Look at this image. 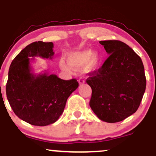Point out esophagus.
Masks as SVG:
<instances>
[{
	"mask_svg": "<svg viewBox=\"0 0 156 156\" xmlns=\"http://www.w3.org/2000/svg\"><path fill=\"white\" fill-rule=\"evenodd\" d=\"M78 82H79L80 84H83L85 83V79H84L83 78H80L79 79H78Z\"/></svg>",
	"mask_w": 156,
	"mask_h": 156,
	"instance_id": "esophagus-1",
	"label": "esophagus"
}]
</instances>
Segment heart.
<instances>
[{
  "mask_svg": "<svg viewBox=\"0 0 156 156\" xmlns=\"http://www.w3.org/2000/svg\"><path fill=\"white\" fill-rule=\"evenodd\" d=\"M101 57L98 53H94L92 50L84 49L74 53H70L68 55L67 62L66 63L64 60H61L59 66L62 70L70 73L73 69H78L84 66L89 64V67L91 69H95L100 63Z\"/></svg>",
  "mask_w": 156,
  "mask_h": 156,
  "instance_id": "heart-1",
  "label": "heart"
}]
</instances>
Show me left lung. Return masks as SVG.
Listing matches in <instances>:
<instances>
[{"instance_id":"left-lung-1","label":"left lung","mask_w":156,"mask_h":156,"mask_svg":"<svg viewBox=\"0 0 156 156\" xmlns=\"http://www.w3.org/2000/svg\"><path fill=\"white\" fill-rule=\"evenodd\" d=\"M109 55L98 70L89 73V105L102 121L114 123L134 114L146 89L142 61L132 48L119 40L99 42Z\"/></svg>"}]
</instances>
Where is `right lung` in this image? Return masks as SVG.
<instances>
[{"label": "right lung", "instance_id": "1", "mask_svg": "<svg viewBox=\"0 0 156 156\" xmlns=\"http://www.w3.org/2000/svg\"><path fill=\"white\" fill-rule=\"evenodd\" d=\"M53 48V42L42 41L28 44L14 58L9 69L6 91L10 106L20 119L37 126L58 120L67 98L78 87L74 78L65 80L56 75L33 73L34 57L51 59Z\"/></svg>", "mask_w": 156, "mask_h": 156}]
</instances>
